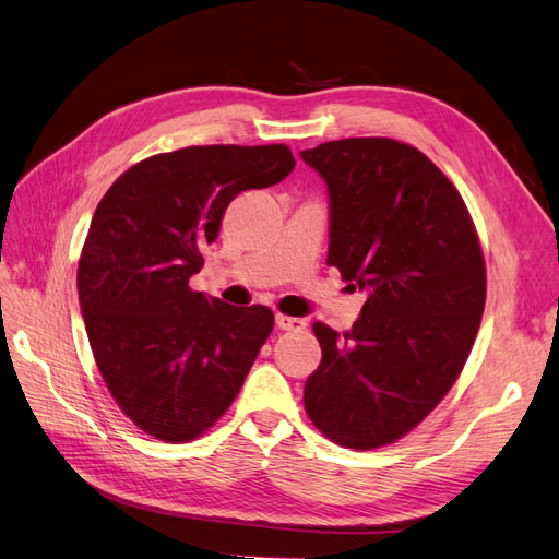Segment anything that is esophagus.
Here are the masks:
<instances>
[{
    "label": "esophagus",
    "instance_id": "esophagus-1",
    "mask_svg": "<svg viewBox=\"0 0 559 559\" xmlns=\"http://www.w3.org/2000/svg\"><path fill=\"white\" fill-rule=\"evenodd\" d=\"M275 321H277V326L282 331H300V329H306V319H300V317H289V314L277 312Z\"/></svg>",
    "mask_w": 559,
    "mask_h": 559
}]
</instances>
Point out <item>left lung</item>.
Here are the masks:
<instances>
[{
	"instance_id": "8db88e82",
	"label": "left lung",
	"mask_w": 559,
	"mask_h": 559,
	"mask_svg": "<svg viewBox=\"0 0 559 559\" xmlns=\"http://www.w3.org/2000/svg\"><path fill=\"white\" fill-rule=\"evenodd\" d=\"M300 158L329 186L326 263L368 292L349 331L312 324L321 364L302 401L333 443L376 450L413 431L460 378L485 310V257L464 198L419 148L349 138Z\"/></svg>"
}]
</instances>
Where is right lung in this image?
I'll use <instances>...</instances> for the list:
<instances>
[{
  "mask_svg": "<svg viewBox=\"0 0 559 559\" xmlns=\"http://www.w3.org/2000/svg\"><path fill=\"white\" fill-rule=\"evenodd\" d=\"M294 165L286 144L186 146L128 167L99 200L76 270L81 312L116 405L158 441L210 431L275 326L270 308L228 306L189 280L230 200Z\"/></svg>",
  "mask_w": 559,
  "mask_h": 559,
  "instance_id": "add662e5",
  "label": "right lung"
}]
</instances>
